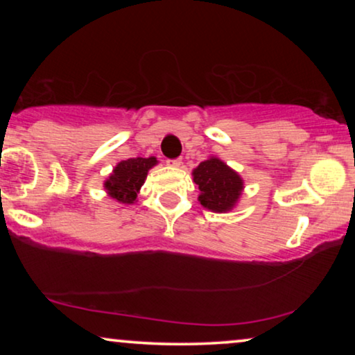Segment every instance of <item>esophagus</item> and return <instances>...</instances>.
Returning <instances> with one entry per match:
<instances>
[{"label": "esophagus", "instance_id": "esophagus-1", "mask_svg": "<svg viewBox=\"0 0 355 355\" xmlns=\"http://www.w3.org/2000/svg\"><path fill=\"white\" fill-rule=\"evenodd\" d=\"M181 159H179V158H176V159H166V164H168V166H171V168H179V166H181Z\"/></svg>", "mask_w": 355, "mask_h": 355}]
</instances>
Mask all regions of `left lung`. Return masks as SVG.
<instances>
[{
  "label": "left lung",
  "instance_id": "left-lung-1",
  "mask_svg": "<svg viewBox=\"0 0 355 355\" xmlns=\"http://www.w3.org/2000/svg\"><path fill=\"white\" fill-rule=\"evenodd\" d=\"M192 176L200 191L198 202L215 213L232 210L244 189V181L239 174L216 157L202 162L193 169Z\"/></svg>",
  "mask_w": 355,
  "mask_h": 355
}]
</instances>
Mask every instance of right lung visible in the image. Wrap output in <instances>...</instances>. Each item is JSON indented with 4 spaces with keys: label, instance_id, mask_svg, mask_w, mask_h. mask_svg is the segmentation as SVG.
I'll return each mask as SVG.
<instances>
[{
    "label": "right lung",
    "instance_id": "obj_1",
    "mask_svg": "<svg viewBox=\"0 0 355 355\" xmlns=\"http://www.w3.org/2000/svg\"><path fill=\"white\" fill-rule=\"evenodd\" d=\"M158 159L150 158H129L118 163L105 181L108 196L121 203H134L140 187L147 179L148 169H152Z\"/></svg>",
    "mask_w": 355,
    "mask_h": 355
}]
</instances>
